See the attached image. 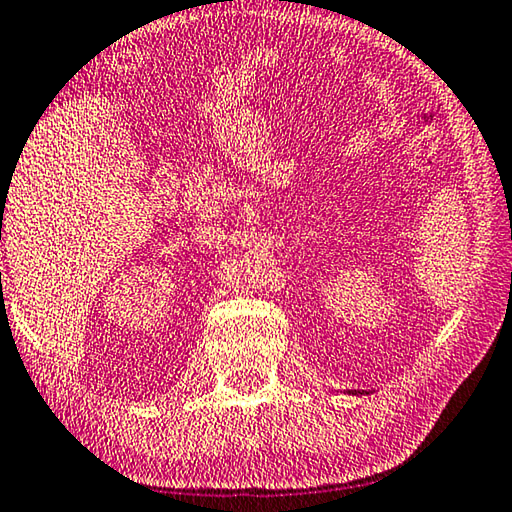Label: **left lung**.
Wrapping results in <instances>:
<instances>
[{
	"instance_id": "1",
	"label": "left lung",
	"mask_w": 512,
	"mask_h": 512,
	"mask_svg": "<svg viewBox=\"0 0 512 512\" xmlns=\"http://www.w3.org/2000/svg\"><path fill=\"white\" fill-rule=\"evenodd\" d=\"M350 395H370V391H348Z\"/></svg>"
}]
</instances>
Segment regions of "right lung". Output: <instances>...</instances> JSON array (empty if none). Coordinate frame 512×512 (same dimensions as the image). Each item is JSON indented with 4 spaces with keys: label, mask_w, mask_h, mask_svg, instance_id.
<instances>
[{
    "label": "right lung",
    "mask_w": 512,
    "mask_h": 512,
    "mask_svg": "<svg viewBox=\"0 0 512 512\" xmlns=\"http://www.w3.org/2000/svg\"><path fill=\"white\" fill-rule=\"evenodd\" d=\"M0 239H2V237H0Z\"/></svg>",
    "instance_id": "1"
}]
</instances>
